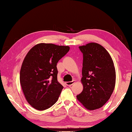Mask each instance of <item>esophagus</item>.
Returning a JSON list of instances; mask_svg holds the SVG:
<instances>
[{
	"label": "esophagus",
	"instance_id": "obj_1",
	"mask_svg": "<svg viewBox=\"0 0 132 132\" xmlns=\"http://www.w3.org/2000/svg\"><path fill=\"white\" fill-rule=\"evenodd\" d=\"M76 82L75 80H73L72 81H70V82H66V85L67 86H72L73 84H74Z\"/></svg>",
	"mask_w": 132,
	"mask_h": 132
}]
</instances>
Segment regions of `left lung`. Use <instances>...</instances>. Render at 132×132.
Wrapping results in <instances>:
<instances>
[{
  "label": "left lung",
  "instance_id": "left-lung-1",
  "mask_svg": "<svg viewBox=\"0 0 132 132\" xmlns=\"http://www.w3.org/2000/svg\"><path fill=\"white\" fill-rule=\"evenodd\" d=\"M79 48L83 55V89L77 98L86 109L94 110L103 106L113 92L116 80L114 62L108 51L97 43Z\"/></svg>",
  "mask_w": 132,
  "mask_h": 132
}]
</instances>
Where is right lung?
I'll list each match as a JSON object with an SVG mask.
<instances>
[{"mask_svg": "<svg viewBox=\"0 0 132 132\" xmlns=\"http://www.w3.org/2000/svg\"><path fill=\"white\" fill-rule=\"evenodd\" d=\"M68 46L40 43L28 51L20 70V83L27 101L38 110L57 101L63 86L57 81L56 65L68 52Z\"/></svg>", "mask_w": 132, "mask_h": 132, "instance_id": "obj_1", "label": "right lung"}]
</instances>
